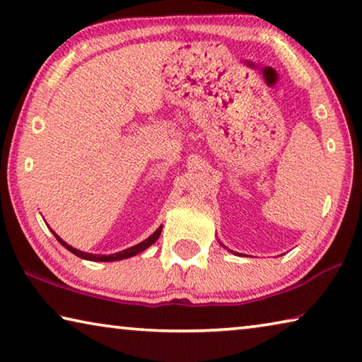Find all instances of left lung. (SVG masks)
<instances>
[{
  "mask_svg": "<svg viewBox=\"0 0 362 362\" xmlns=\"http://www.w3.org/2000/svg\"><path fill=\"white\" fill-rule=\"evenodd\" d=\"M220 246H223V244H222V243H220ZM223 247H225V249H226V246H223Z\"/></svg>",
  "mask_w": 362,
  "mask_h": 362,
  "instance_id": "8db88e82",
  "label": "left lung"
}]
</instances>
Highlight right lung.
<instances>
[{"instance_id":"add662e5","label":"right lung","mask_w":362,"mask_h":362,"mask_svg":"<svg viewBox=\"0 0 362 362\" xmlns=\"http://www.w3.org/2000/svg\"><path fill=\"white\" fill-rule=\"evenodd\" d=\"M161 230H163V225H159L158 226V230L153 233V235H150L148 238H146L145 241H142V243H139V244H136V246H132V247H129V249H124V250H121V252H116V254H110V255H102V254H89V252H83V250H79V249H75V247H71L70 244H66L62 238H60L59 235H56V233H54L52 230V235L56 236V240L62 244V246L65 247V249H69L71 254H75L76 257H79V259H84V260H93V262H116V260H122V259H129V257H134V255H137V254H140V252H144L145 249H148L153 243H155L158 238H159V235H161Z\"/></svg>"}]
</instances>
